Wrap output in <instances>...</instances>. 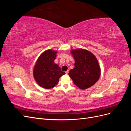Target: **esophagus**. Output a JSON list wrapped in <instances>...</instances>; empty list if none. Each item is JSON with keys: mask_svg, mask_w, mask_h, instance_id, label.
I'll return each instance as SVG.
<instances>
[{"mask_svg": "<svg viewBox=\"0 0 131 131\" xmlns=\"http://www.w3.org/2000/svg\"><path fill=\"white\" fill-rule=\"evenodd\" d=\"M68 73H69V70H67V71H66V74H68Z\"/></svg>", "mask_w": 131, "mask_h": 131, "instance_id": "34e87169", "label": "esophagus"}]
</instances>
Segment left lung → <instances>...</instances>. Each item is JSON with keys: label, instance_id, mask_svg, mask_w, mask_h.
Here are the masks:
<instances>
[{"label": "left lung", "instance_id": "8db88e82", "mask_svg": "<svg viewBox=\"0 0 131 131\" xmlns=\"http://www.w3.org/2000/svg\"><path fill=\"white\" fill-rule=\"evenodd\" d=\"M70 52L75 59V67L70 70L69 76L81 90L92 86L99 80L101 73L97 58L85 49L72 50Z\"/></svg>", "mask_w": 131, "mask_h": 131}]
</instances>
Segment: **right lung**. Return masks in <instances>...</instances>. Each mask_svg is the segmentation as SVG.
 I'll list each match as a JSON object with an SVG mask.
<instances>
[{"mask_svg":"<svg viewBox=\"0 0 131 131\" xmlns=\"http://www.w3.org/2000/svg\"><path fill=\"white\" fill-rule=\"evenodd\" d=\"M57 51L47 50L39 57L33 69V76L37 84L46 89H50L56 86L59 79L65 73L54 61L56 58Z\"/></svg>","mask_w":131,"mask_h":131,"instance_id":"right-lung-1","label":"right lung"}]
</instances>
